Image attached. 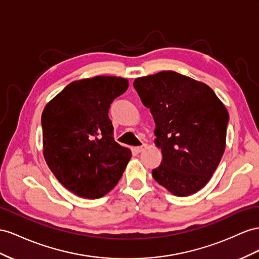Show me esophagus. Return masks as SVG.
Segmentation results:
<instances>
[{"label": "esophagus", "mask_w": 259, "mask_h": 259, "mask_svg": "<svg viewBox=\"0 0 259 259\" xmlns=\"http://www.w3.org/2000/svg\"><path fill=\"white\" fill-rule=\"evenodd\" d=\"M147 145L148 144H145V143H143L142 145H141V147H137V148H135V150L138 152V153H140V152H142L145 148H147Z\"/></svg>", "instance_id": "34e87169"}]
</instances>
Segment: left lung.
Returning a JSON list of instances; mask_svg holds the SVG:
<instances>
[{"mask_svg":"<svg viewBox=\"0 0 259 259\" xmlns=\"http://www.w3.org/2000/svg\"><path fill=\"white\" fill-rule=\"evenodd\" d=\"M134 86L155 121L163 160L154 180L178 197L210 181L225 149L229 112L207 84L174 71L138 77Z\"/></svg>","mask_w":259,"mask_h":259,"instance_id":"left-lung-1","label":"left lung"}]
</instances>
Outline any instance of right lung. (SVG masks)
I'll return each mask as SVG.
<instances>
[{"instance_id":"obj_1","label":"right lung","mask_w":259,"mask_h":259,"mask_svg":"<svg viewBox=\"0 0 259 259\" xmlns=\"http://www.w3.org/2000/svg\"><path fill=\"white\" fill-rule=\"evenodd\" d=\"M128 79L95 76L74 81L46 105L41 116L44 156L63 186L97 199L120 180L131 151L114 140L110 104L127 91Z\"/></svg>"}]
</instances>
